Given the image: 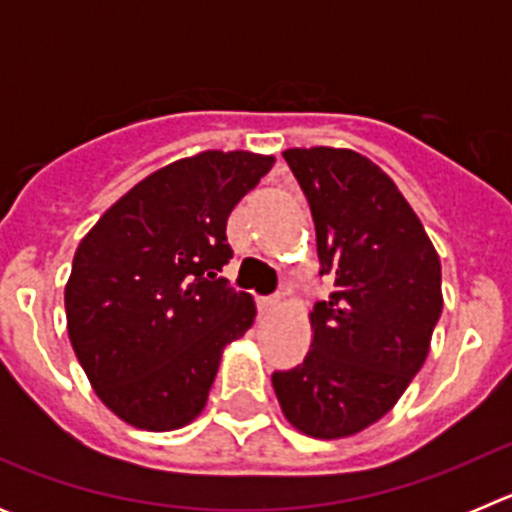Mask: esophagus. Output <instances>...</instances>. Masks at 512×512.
Wrapping results in <instances>:
<instances>
[{
	"mask_svg": "<svg viewBox=\"0 0 512 512\" xmlns=\"http://www.w3.org/2000/svg\"><path fill=\"white\" fill-rule=\"evenodd\" d=\"M279 305V297L277 295H271V297H261L259 300V307L264 312H269V310H274V307Z\"/></svg>",
	"mask_w": 512,
	"mask_h": 512,
	"instance_id": "1",
	"label": "esophagus"
}]
</instances>
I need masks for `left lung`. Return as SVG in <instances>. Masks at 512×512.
Returning a JSON list of instances; mask_svg holds the SVG:
<instances>
[{"mask_svg":"<svg viewBox=\"0 0 512 512\" xmlns=\"http://www.w3.org/2000/svg\"><path fill=\"white\" fill-rule=\"evenodd\" d=\"M310 202L320 277L305 361L271 374L282 413L312 438H346L395 408L441 318V261L390 176L348 148L284 151Z\"/></svg>","mask_w":512,"mask_h":512,"instance_id":"obj_1","label":"left lung"}]
</instances>
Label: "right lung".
<instances>
[{"label":"right lung","mask_w":512,"mask_h":512,"mask_svg":"<svg viewBox=\"0 0 512 512\" xmlns=\"http://www.w3.org/2000/svg\"><path fill=\"white\" fill-rule=\"evenodd\" d=\"M274 156L202 151L135 184L81 238L63 292L69 338L99 400L143 431L205 410L223 348L256 305L220 277L228 215Z\"/></svg>","instance_id":"add662e5"}]
</instances>
